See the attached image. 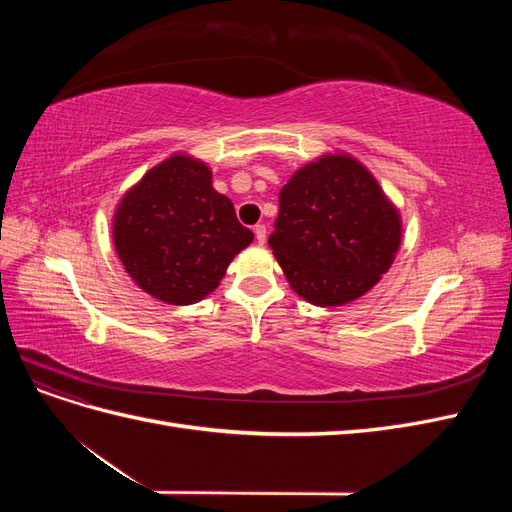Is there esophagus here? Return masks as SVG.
Here are the masks:
<instances>
[{"instance_id":"esophagus-1","label":"esophagus","mask_w":512,"mask_h":512,"mask_svg":"<svg viewBox=\"0 0 512 512\" xmlns=\"http://www.w3.org/2000/svg\"><path fill=\"white\" fill-rule=\"evenodd\" d=\"M254 235H256V241L262 245L267 241V226L265 224H256L254 226Z\"/></svg>"}]
</instances>
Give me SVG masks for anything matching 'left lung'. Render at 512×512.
<instances>
[{
  "label": "left lung",
  "instance_id": "obj_1",
  "mask_svg": "<svg viewBox=\"0 0 512 512\" xmlns=\"http://www.w3.org/2000/svg\"><path fill=\"white\" fill-rule=\"evenodd\" d=\"M273 228L269 245L292 290L324 307L376 286L401 241L397 209L369 170L342 153L290 177Z\"/></svg>",
  "mask_w": 512,
  "mask_h": 512
}]
</instances>
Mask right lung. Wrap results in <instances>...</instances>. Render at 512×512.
Listing matches in <instances>:
<instances>
[{
    "mask_svg": "<svg viewBox=\"0 0 512 512\" xmlns=\"http://www.w3.org/2000/svg\"><path fill=\"white\" fill-rule=\"evenodd\" d=\"M113 239L123 267L151 297L196 303L218 288L230 260L254 239L230 198L211 185V170L173 156L123 196Z\"/></svg>",
    "mask_w": 512,
    "mask_h": 512,
    "instance_id": "add662e5",
    "label": "right lung"
}]
</instances>
